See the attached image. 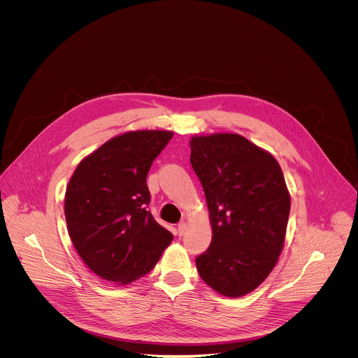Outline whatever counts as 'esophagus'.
<instances>
[{"instance_id":"esophagus-1","label":"esophagus","mask_w":358,"mask_h":358,"mask_svg":"<svg viewBox=\"0 0 358 358\" xmlns=\"http://www.w3.org/2000/svg\"><path fill=\"white\" fill-rule=\"evenodd\" d=\"M186 230H187V222L182 220V222L178 224V233H179V236H183V234L186 233Z\"/></svg>"}]
</instances>
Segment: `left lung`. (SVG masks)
<instances>
[{
  "label": "left lung",
  "instance_id": "obj_1",
  "mask_svg": "<svg viewBox=\"0 0 358 358\" xmlns=\"http://www.w3.org/2000/svg\"><path fill=\"white\" fill-rule=\"evenodd\" d=\"M190 162L204 189L212 241L196 266L217 294L244 296L277 264L291 197L277 159L237 134L193 136Z\"/></svg>",
  "mask_w": 358,
  "mask_h": 358
}]
</instances>
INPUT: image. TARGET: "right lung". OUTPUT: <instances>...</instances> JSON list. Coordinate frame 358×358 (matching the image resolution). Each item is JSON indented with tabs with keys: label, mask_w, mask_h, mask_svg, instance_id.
I'll use <instances>...</instances> for the list:
<instances>
[{
	"label": "right lung",
	"mask_w": 358,
	"mask_h": 358,
	"mask_svg": "<svg viewBox=\"0 0 358 358\" xmlns=\"http://www.w3.org/2000/svg\"><path fill=\"white\" fill-rule=\"evenodd\" d=\"M171 131H131L87 155L69 180L64 216L71 243L103 280L125 285L148 274L173 236L148 210L146 178Z\"/></svg>",
	"instance_id": "obj_1"
}]
</instances>
